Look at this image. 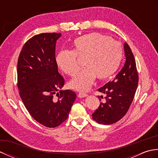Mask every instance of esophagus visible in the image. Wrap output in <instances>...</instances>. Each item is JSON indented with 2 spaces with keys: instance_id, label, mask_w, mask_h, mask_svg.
Masks as SVG:
<instances>
[{
  "instance_id": "34e87169",
  "label": "esophagus",
  "mask_w": 158,
  "mask_h": 158,
  "mask_svg": "<svg viewBox=\"0 0 158 158\" xmlns=\"http://www.w3.org/2000/svg\"><path fill=\"white\" fill-rule=\"evenodd\" d=\"M88 96V94L86 93H83V92H79L78 94V97L79 98H84V97Z\"/></svg>"
}]
</instances>
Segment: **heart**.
I'll use <instances>...</instances> for the list:
<instances>
[{"mask_svg": "<svg viewBox=\"0 0 158 158\" xmlns=\"http://www.w3.org/2000/svg\"><path fill=\"white\" fill-rule=\"evenodd\" d=\"M119 42L98 33H90L74 40L73 49H62L56 56L59 69L69 76L75 75L79 68L77 57L84 58L85 67L69 82V86L85 91L93 84L96 77L100 80L110 78L118 69L122 59Z\"/></svg>", "mask_w": 158, "mask_h": 158, "instance_id": "heart-1", "label": "heart"}]
</instances>
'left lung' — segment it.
<instances>
[{"mask_svg":"<svg viewBox=\"0 0 158 158\" xmlns=\"http://www.w3.org/2000/svg\"><path fill=\"white\" fill-rule=\"evenodd\" d=\"M124 52L126 62L122 69L111 81L98 89V92L106 94V101L100 102L92 113L93 119L98 123L109 125L118 122L127 112L135 95L139 75L135 57L126 43H124Z\"/></svg>","mask_w":158,"mask_h":158,"instance_id":"obj_1","label":"left lung"}]
</instances>
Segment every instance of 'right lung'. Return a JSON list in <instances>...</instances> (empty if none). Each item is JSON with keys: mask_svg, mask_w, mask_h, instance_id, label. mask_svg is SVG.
I'll use <instances>...</instances> for the list:
<instances>
[{"mask_svg": "<svg viewBox=\"0 0 158 158\" xmlns=\"http://www.w3.org/2000/svg\"><path fill=\"white\" fill-rule=\"evenodd\" d=\"M61 35L32 36L23 46L18 61V88L23 105L36 122L48 127L58 126L68 118L77 96L72 90L59 91L64 85L55 53Z\"/></svg>", "mask_w": 158, "mask_h": 158, "instance_id": "add662e5", "label": "right lung"}]
</instances>
